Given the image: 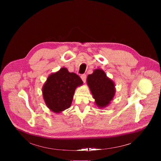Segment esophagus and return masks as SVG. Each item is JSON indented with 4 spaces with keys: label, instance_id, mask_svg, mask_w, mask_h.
I'll use <instances>...</instances> for the list:
<instances>
[{
    "label": "esophagus",
    "instance_id": "esophagus-1",
    "mask_svg": "<svg viewBox=\"0 0 161 161\" xmlns=\"http://www.w3.org/2000/svg\"><path fill=\"white\" fill-rule=\"evenodd\" d=\"M81 78L82 81H83L84 83H85V81H86V76L85 75H82L81 76Z\"/></svg>",
    "mask_w": 161,
    "mask_h": 161
}]
</instances>
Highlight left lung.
Returning <instances> with one entry per match:
<instances>
[{"label":"left lung","mask_w":161,"mask_h":161,"mask_svg":"<svg viewBox=\"0 0 161 161\" xmlns=\"http://www.w3.org/2000/svg\"><path fill=\"white\" fill-rule=\"evenodd\" d=\"M86 83L96 104L99 108L106 107L115 95V85L101 69H96L92 74L88 75Z\"/></svg>","instance_id":"obj_1"}]
</instances>
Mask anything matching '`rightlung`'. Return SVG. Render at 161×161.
Listing matches in <instances>:
<instances>
[{
  "label": "right lung",
  "instance_id": "obj_1",
  "mask_svg": "<svg viewBox=\"0 0 161 161\" xmlns=\"http://www.w3.org/2000/svg\"><path fill=\"white\" fill-rule=\"evenodd\" d=\"M78 75L62 67L50 75L42 88L47 106L53 112L60 113L71 105L76 88L83 85Z\"/></svg>",
  "mask_w": 161,
  "mask_h": 161
}]
</instances>
